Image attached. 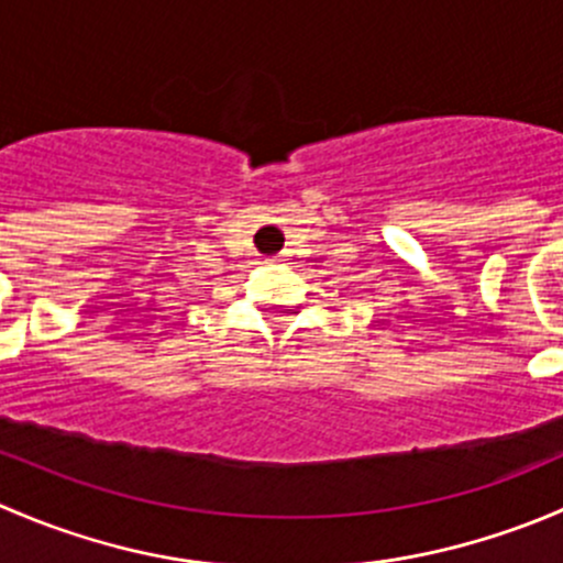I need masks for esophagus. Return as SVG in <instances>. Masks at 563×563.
Instances as JSON below:
<instances>
[{
	"label": "esophagus",
	"mask_w": 563,
	"mask_h": 563,
	"mask_svg": "<svg viewBox=\"0 0 563 563\" xmlns=\"http://www.w3.org/2000/svg\"><path fill=\"white\" fill-rule=\"evenodd\" d=\"M272 261H277V264H283V261H286V255H277V258H272Z\"/></svg>",
	"instance_id": "obj_1"
}]
</instances>
